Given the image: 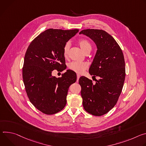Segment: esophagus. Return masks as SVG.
I'll return each mask as SVG.
<instances>
[{
    "mask_svg": "<svg viewBox=\"0 0 146 146\" xmlns=\"http://www.w3.org/2000/svg\"><path fill=\"white\" fill-rule=\"evenodd\" d=\"M77 82H78V80H79V78H80V75H79V74H77Z\"/></svg>",
    "mask_w": 146,
    "mask_h": 146,
    "instance_id": "34e87169",
    "label": "esophagus"
}]
</instances>
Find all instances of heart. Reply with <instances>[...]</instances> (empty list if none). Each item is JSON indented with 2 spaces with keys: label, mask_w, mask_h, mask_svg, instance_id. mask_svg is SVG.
<instances>
[{
  "label": "heart",
  "mask_w": 146,
  "mask_h": 146,
  "mask_svg": "<svg viewBox=\"0 0 146 146\" xmlns=\"http://www.w3.org/2000/svg\"><path fill=\"white\" fill-rule=\"evenodd\" d=\"M79 44L82 51L85 53L88 50H91L92 44L89 41L86 39H81L79 41ZM70 47V43L67 42L63 47V54L65 57H67ZM68 68L78 74L82 73L85 70L88 68V64L85 62H80L77 61H72L68 64Z\"/></svg>",
  "instance_id": "b5f03b06"
}]
</instances>
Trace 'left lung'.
<instances>
[{"label": "left lung", "mask_w": 146, "mask_h": 146, "mask_svg": "<svg viewBox=\"0 0 146 146\" xmlns=\"http://www.w3.org/2000/svg\"><path fill=\"white\" fill-rule=\"evenodd\" d=\"M79 34L90 38L97 46L89 72L100 77L95 84L86 77L79 78L83 106L89 114L102 116L115 106L121 93L125 78L123 54L114 38L105 31L88 29Z\"/></svg>", "instance_id": "obj_1"}]
</instances>
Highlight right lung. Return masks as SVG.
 Listing matches in <instances>:
<instances>
[{"instance_id":"obj_1","label":"right lung","mask_w":146,"mask_h":146,"mask_svg":"<svg viewBox=\"0 0 146 146\" xmlns=\"http://www.w3.org/2000/svg\"><path fill=\"white\" fill-rule=\"evenodd\" d=\"M78 32L77 29H48L27 48L23 68L25 90L31 103L45 114H56L64 108L69 87L76 82V75L71 70L58 78L52 73L63 68V47Z\"/></svg>"}]
</instances>
